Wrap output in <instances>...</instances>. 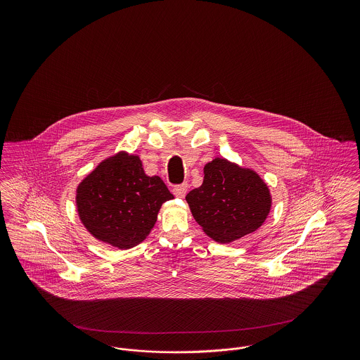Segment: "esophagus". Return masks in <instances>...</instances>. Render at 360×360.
<instances>
[{
    "label": "esophagus",
    "mask_w": 360,
    "mask_h": 360,
    "mask_svg": "<svg viewBox=\"0 0 360 360\" xmlns=\"http://www.w3.org/2000/svg\"><path fill=\"white\" fill-rule=\"evenodd\" d=\"M172 193L178 198H185V195L188 193V184H182L181 186H175V188H172Z\"/></svg>",
    "instance_id": "1"
}]
</instances>
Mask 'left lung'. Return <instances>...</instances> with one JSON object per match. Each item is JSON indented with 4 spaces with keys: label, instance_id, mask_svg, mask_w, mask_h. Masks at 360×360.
<instances>
[{
    "label": "left lung",
    "instance_id": "8db88e82",
    "mask_svg": "<svg viewBox=\"0 0 360 360\" xmlns=\"http://www.w3.org/2000/svg\"><path fill=\"white\" fill-rule=\"evenodd\" d=\"M194 220L206 235L228 244L259 229L271 210V193L257 172L225 158L204 167V182L186 195Z\"/></svg>",
    "mask_w": 360,
    "mask_h": 360
}]
</instances>
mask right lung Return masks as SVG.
<instances>
[{"mask_svg": "<svg viewBox=\"0 0 360 360\" xmlns=\"http://www.w3.org/2000/svg\"><path fill=\"white\" fill-rule=\"evenodd\" d=\"M159 176H148L140 158L125 151L112 155L86 175L75 204L87 232L119 250L147 239L163 202L172 200Z\"/></svg>", "mask_w": 360, "mask_h": 360, "instance_id": "add662e5", "label": "right lung"}]
</instances>
